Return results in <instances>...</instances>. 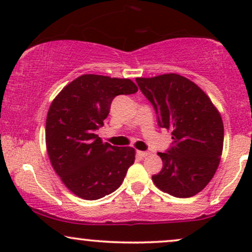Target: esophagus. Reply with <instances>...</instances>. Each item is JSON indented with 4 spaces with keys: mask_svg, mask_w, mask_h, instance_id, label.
<instances>
[{
    "mask_svg": "<svg viewBox=\"0 0 252 252\" xmlns=\"http://www.w3.org/2000/svg\"><path fill=\"white\" fill-rule=\"evenodd\" d=\"M136 154H137V156H140V158H146V156H148L150 153L149 152H142V150H137V152H136Z\"/></svg>",
    "mask_w": 252,
    "mask_h": 252,
    "instance_id": "esophagus-1",
    "label": "esophagus"
}]
</instances>
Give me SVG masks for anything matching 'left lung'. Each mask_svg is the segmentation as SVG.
Segmentation results:
<instances>
[{
  "mask_svg": "<svg viewBox=\"0 0 252 252\" xmlns=\"http://www.w3.org/2000/svg\"><path fill=\"white\" fill-rule=\"evenodd\" d=\"M154 106L158 126L172 134L174 146L162 158V169L152 176L155 186L176 198L198 194L212 180L220 162L224 126L218 109L202 90L176 73L136 78Z\"/></svg>",
  "mask_w": 252,
  "mask_h": 252,
  "instance_id": "1",
  "label": "left lung"
}]
</instances>
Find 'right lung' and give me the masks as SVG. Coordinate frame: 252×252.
Returning a JSON list of instances; mask_svg holds the SVG:
<instances>
[{"mask_svg":"<svg viewBox=\"0 0 252 252\" xmlns=\"http://www.w3.org/2000/svg\"><path fill=\"white\" fill-rule=\"evenodd\" d=\"M137 90L128 78L83 74L51 103L46 118L48 158L63 185L79 198L97 200L116 190L134 163V148L103 142L96 130L104 126L115 97Z\"/></svg>","mask_w":252,"mask_h":252,"instance_id":"1","label":"right lung"}]
</instances>
